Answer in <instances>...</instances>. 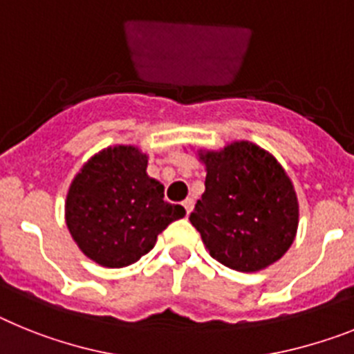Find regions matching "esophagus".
<instances>
[{"mask_svg":"<svg viewBox=\"0 0 354 354\" xmlns=\"http://www.w3.org/2000/svg\"><path fill=\"white\" fill-rule=\"evenodd\" d=\"M183 208H185V212H187V215H190V212H192V208H194V201H192V199H185V201H183Z\"/></svg>","mask_w":354,"mask_h":354,"instance_id":"1","label":"esophagus"}]
</instances>
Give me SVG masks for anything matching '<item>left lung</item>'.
Wrapping results in <instances>:
<instances>
[{
	"mask_svg": "<svg viewBox=\"0 0 354 354\" xmlns=\"http://www.w3.org/2000/svg\"><path fill=\"white\" fill-rule=\"evenodd\" d=\"M198 155L207 180L189 219L210 257L241 272L278 262L299 224V203L285 169L248 140Z\"/></svg>",
	"mask_w": 354,
	"mask_h": 354,
	"instance_id": "1",
	"label": "left lung"
}]
</instances>
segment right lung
Masks as SVG:
<instances>
[{
    "label": "right lung",
    "instance_id": "1",
    "mask_svg": "<svg viewBox=\"0 0 354 354\" xmlns=\"http://www.w3.org/2000/svg\"><path fill=\"white\" fill-rule=\"evenodd\" d=\"M135 146L96 153L80 169L66 199V224L85 257L110 269L140 260L185 208L164 201V185L146 173Z\"/></svg>",
    "mask_w": 354,
    "mask_h": 354
}]
</instances>
